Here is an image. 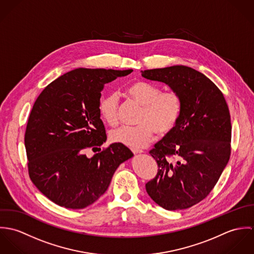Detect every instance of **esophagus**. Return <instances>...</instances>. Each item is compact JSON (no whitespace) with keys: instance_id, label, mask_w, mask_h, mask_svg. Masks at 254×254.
I'll use <instances>...</instances> for the list:
<instances>
[{"instance_id":"34e87169","label":"esophagus","mask_w":254,"mask_h":254,"mask_svg":"<svg viewBox=\"0 0 254 254\" xmlns=\"http://www.w3.org/2000/svg\"><path fill=\"white\" fill-rule=\"evenodd\" d=\"M131 150H132V152H133L134 154H139V153H142V152H143V150H141V149H135V148H132Z\"/></svg>"}]
</instances>
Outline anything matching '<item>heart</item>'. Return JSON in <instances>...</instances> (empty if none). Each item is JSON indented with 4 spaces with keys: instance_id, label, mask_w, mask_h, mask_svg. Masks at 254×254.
Returning <instances> with one entry per match:
<instances>
[{
    "instance_id": "heart-1",
    "label": "heart",
    "mask_w": 254,
    "mask_h": 254,
    "mask_svg": "<svg viewBox=\"0 0 254 254\" xmlns=\"http://www.w3.org/2000/svg\"><path fill=\"white\" fill-rule=\"evenodd\" d=\"M128 96L142 106L137 118L139 124L122 126L110 133L112 142L132 148H142L151 142L155 133L164 136L173 131L180 113L181 98L174 91H164L148 82L137 81L127 88ZM98 109L102 119L111 127L119 121V98L110 93L100 99Z\"/></svg>"
}]
</instances>
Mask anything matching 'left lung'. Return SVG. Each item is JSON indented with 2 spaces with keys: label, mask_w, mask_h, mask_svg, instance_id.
Listing matches in <instances>:
<instances>
[{
  "label": "left lung",
  "mask_w": 254,
  "mask_h": 254,
  "mask_svg": "<svg viewBox=\"0 0 254 254\" xmlns=\"http://www.w3.org/2000/svg\"><path fill=\"white\" fill-rule=\"evenodd\" d=\"M141 72L168 85L182 103L173 131L149 150L158 170L145 184L146 192L164 209L189 208L210 193L230 159L228 105L217 86L193 68L174 65Z\"/></svg>",
  "instance_id": "obj_1"
}]
</instances>
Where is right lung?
I'll list each match as a JSON object with an SVG mask.
<instances>
[{
    "instance_id": "right-lung-1",
    "label": "right lung",
    "mask_w": 254,
    "mask_h": 254,
    "mask_svg": "<svg viewBox=\"0 0 254 254\" xmlns=\"http://www.w3.org/2000/svg\"><path fill=\"white\" fill-rule=\"evenodd\" d=\"M132 71L77 68L53 81L37 98L24 136L28 173L37 189L60 206L82 209L94 203L117 167L133 156L117 143L91 158L85 154L107 141L98 109L105 84Z\"/></svg>"
}]
</instances>
